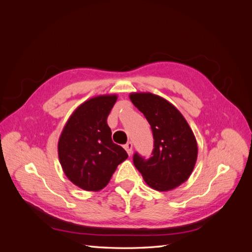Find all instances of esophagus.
I'll use <instances>...</instances> for the list:
<instances>
[{
    "label": "esophagus",
    "instance_id": "obj_1",
    "mask_svg": "<svg viewBox=\"0 0 252 252\" xmlns=\"http://www.w3.org/2000/svg\"><path fill=\"white\" fill-rule=\"evenodd\" d=\"M124 148L125 150L127 151V154L130 156L132 154V143L131 142H127L125 145H124Z\"/></svg>",
    "mask_w": 252,
    "mask_h": 252
}]
</instances>
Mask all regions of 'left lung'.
Masks as SVG:
<instances>
[{"instance_id":"8db88e82","label":"left lung","mask_w":252,"mask_h":252,"mask_svg":"<svg viewBox=\"0 0 252 252\" xmlns=\"http://www.w3.org/2000/svg\"><path fill=\"white\" fill-rule=\"evenodd\" d=\"M130 100L148 121L154 135L151 157L133 155L135 168L158 191L178 187L190 177L196 161L197 145L192 130L181 112L161 96L131 94Z\"/></svg>"}]
</instances>
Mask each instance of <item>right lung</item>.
<instances>
[{
    "instance_id": "obj_1",
    "label": "right lung",
    "mask_w": 252,
    "mask_h": 252,
    "mask_svg": "<svg viewBox=\"0 0 252 252\" xmlns=\"http://www.w3.org/2000/svg\"><path fill=\"white\" fill-rule=\"evenodd\" d=\"M117 95H100L83 103L66 123L59 140V158L74 185L97 191L108 184L127 152L111 139L107 117Z\"/></svg>"
}]
</instances>
